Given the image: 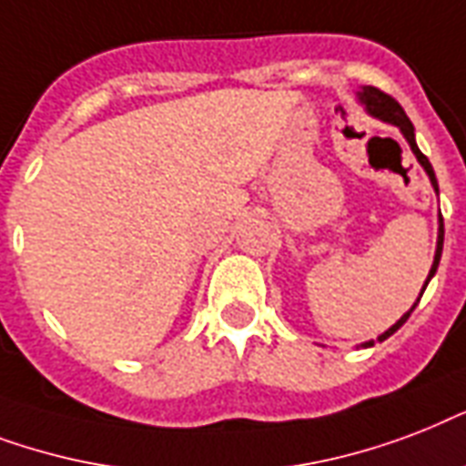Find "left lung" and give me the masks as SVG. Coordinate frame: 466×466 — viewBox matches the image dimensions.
Segmentation results:
<instances>
[{
	"mask_svg": "<svg viewBox=\"0 0 466 466\" xmlns=\"http://www.w3.org/2000/svg\"><path fill=\"white\" fill-rule=\"evenodd\" d=\"M357 96H360V102L364 104V109H367V114H371V116H374V118H380V121H387V124L396 126V128H399V131L403 133V138L409 140V146H410V150H413V155H416V160L420 162V165H423L425 175L431 177V184H432V187H435V192H438V179H435V172H432L431 160H428V157H425V155L420 153V150H418L416 133H413V124H410V118L406 116V111L401 109V104L396 102L394 96H389L387 92H381V89H377V86H362V92H357ZM438 221H440L438 248H435V259H432V267H431V272H428V279H425V284H423V291H425V287H428V282H431V279H432V274L438 272L440 255H442V240H445V223H442V214H440ZM423 291L418 294V301H420V297H423ZM418 301L413 306H410V311L416 309ZM410 311L403 313L401 319L396 320L394 326L389 328V330H384V333H381L380 338H377V340L381 342V340H387L389 335H394L396 330H399V328H401L403 323L409 320ZM371 345H374V340L364 342V348H371Z\"/></svg>",
	"mask_w": 466,
	"mask_h": 466,
	"instance_id": "obj_1",
	"label": "left lung"
}]
</instances>
